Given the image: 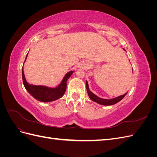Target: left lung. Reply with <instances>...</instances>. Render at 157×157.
I'll list each match as a JSON object with an SVG mask.
<instances>
[{"instance_id":"8db88e82","label":"left lung","mask_w":157,"mask_h":157,"mask_svg":"<svg viewBox=\"0 0 157 157\" xmlns=\"http://www.w3.org/2000/svg\"><path fill=\"white\" fill-rule=\"evenodd\" d=\"M123 50L126 51L124 48H123ZM132 73H133V69H132ZM86 90H87V92L90 99H91L92 101L96 102L98 104H100V105H102L109 106V105H113L114 104H116L118 102L121 101L122 99L125 97V96L128 93L126 92L124 95H121L120 96H118L113 99H103V98L98 97L96 94H94V93H92L91 91H90L88 86V83L86 80Z\"/></svg>"}]
</instances>
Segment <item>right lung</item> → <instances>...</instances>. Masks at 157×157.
<instances>
[{"label": "right lung", "instance_id": "add662e5", "mask_svg": "<svg viewBox=\"0 0 157 157\" xmlns=\"http://www.w3.org/2000/svg\"><path fill=\"white\" fill-rule=\"evenodd\" d=\"M27 55L25 59L24 63L25 62L26 59L27 58ZM24 64V63H23ZM75 71H71L67 73L63 77V79L61 80V82L55 88H51L46 86H42V85H33L30 84L27 82L24 73H23V66L22 67V79L23 85L31 96L36 99V100L41 102H51L56 101L58 99L64 95L66 88H67V80L70 78Z\"/></svg>", "mask_w": 157, "mask_h": 157}]
</instances>
